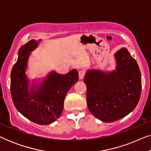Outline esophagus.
Wrapping results in <instances>:
<instances>
[{"label":"esophagus","instance_id":"esophagus-1","mask_svg":"<svg viewBox=\"0 0 151 151\" xmlns=\"http://www.w3.org/2000/svg\"><path fill=\"white\" fill-rule=\"evenodd\" d=\"M84 76H85V72H84V71L81 70V71H79V78L80 79H83Z\"/></svg>","mask_w":151,"mask_h":151}]
</instances>
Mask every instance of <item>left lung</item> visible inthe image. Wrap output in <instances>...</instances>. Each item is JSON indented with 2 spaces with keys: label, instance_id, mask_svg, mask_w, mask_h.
I'll list each match as a JSON object with an SVG mask.
<instances>
[{
  "label": "left lung",
  "instance_id": "obj_1",
  "mask_svg": "<svg viewBox=\"0 0 151 151\" xmlns=\"http://www.w3.org/2000/svg\"><path fill=\"white\" fill-rule=\"evenodd\" d=\"M115 57V71L106 73L88 70L84 76L88 110L104 122L127 116L135 109L141 96V73L137 62L126 48Z\"/></svg>",
  "mask_w": 151,
  "mask_h": 151
}]
</instances>
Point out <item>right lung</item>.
<instances>
[{"label": "right lung", "instance_id": "right-lung-1", "mask_svg": "<svg viewBox=\"0 0 151 151\" xmlns=\"http://www.w3.org/2000/svg\"><path fill=\"white\" fill-rule=\"evenodd\" d=\"M37 46L38 42L31 40L18 50V60L12 70L10 89L14 106L23 116L38 124L47 125L60 116L67 92L79 77L76 69L63 75L51 72L40 87L28 91L27 64L30 51Z\"/></svg>", "mask_w": 151, "mask_h": 151}]
</instances>
